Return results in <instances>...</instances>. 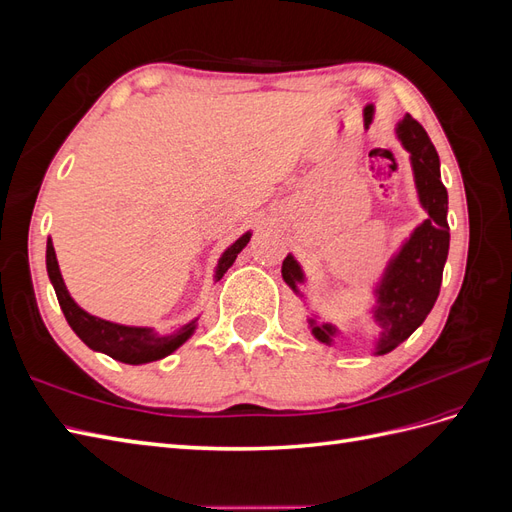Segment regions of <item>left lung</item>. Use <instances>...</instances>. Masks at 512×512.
<instances>
[{"mask_svg": "<svg viewBox=\"0 0 512 512\" xmlns=\"http://www.w3.org/2000/svg\"><path fill=\"white\" fill-rule=\"evenodd\" d=\"M395 132L401 145L410 153L418 200L429 218L414 228L410 239L389 260L376 288V307L371 309L380 327L376 354L391 352L425 322L440 294L448 243H451L446 220L448 194L440 179L436 147L431 145L421 123L410 115L397 123ZM282 277L299 294V284L305 282V275L292 254L282 262ZM309 327L322 344H331L337 335V329L329 322L316 324L314 318H309Z\"/></svg>", "mask_w": 512, "mask_h": 512, "instance_id": "left-lung-1", "label": "left lung"}]
</instances>
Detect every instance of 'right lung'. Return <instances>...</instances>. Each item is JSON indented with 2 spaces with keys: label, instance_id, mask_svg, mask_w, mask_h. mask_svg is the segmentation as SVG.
Masks as SVG:
<instances>
[{
  "label": "right lung",
  "instance_id": "add662e5",
  "mask_svg": "<svg viewBox=\"0 0 512 512\" xmlns=\"http://www.w3.org/2000/svg\"><path fill=\"white\" fill-rule=\"evenodd\" d=\"M250 237L252 232H245L243 237H239L222 254V258L218 260V269H215V280H220V277L232 267V262L237 260V254L247 245ZM46 271H49V280L55 288L59 307L61 312H64L72 331L79 335L83 339V344H87L91 350L104 352L115 361L128 363V365L160 361L170 352H175L181 344L188 342L190 335L196 329V320H192L190 324H185V327L173 333L158 335L149 327H126V324H117V322L102 320L98 316L87 314L85 309H81L70 297V292L64 284V277H61V271L57 265L55 247L51 239L46 241Z\"/></svg>",
  "mask_w": 512,
  "mask_h": 512
}]
</instances>
